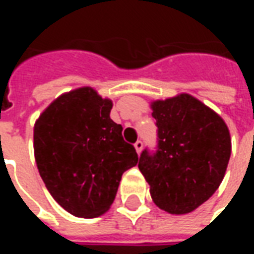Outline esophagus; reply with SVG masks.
I'll use <instances>...</instances> for the list:
<instances>
[{"label":"esophagus","mask_w":254,"mask_h":254,"mask_svg":"<svg viewBox=\"0 0 254 254\" xmlns=\"http://www.w3.org/2000/svg\"><path fill=\"white\" fill-rule=\"evenodd\" d=\"M143 147H144L143 141H140V140L134 143V148H136V152H137V154H140V152L143 151Z\"/></svg>","instance_id":"esophagus-1"}]
</instances>
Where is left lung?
<instances>
[{"label": "left lung", "mask_w": 254, "mask_h": 254, "mask_svg": "<svg viewBox=\"0 0 254 254\" xmlns=\"http://www.w3.org/2000/svg\"><path fill=\"white\" fill-rule=\"evenodd\" d=\"M158 151H144L138 169L152 201L166 212L185 215L216 191L231 155L230 130L218 113L189 94L151 102Z\"/></svg>", "instance_id": "1"}]
</instances>
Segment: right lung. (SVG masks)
<instances>
[{
  "label": "right lung",
  "instance_id": "right-lung-1",
  "mask_svg": "<svg viewBox=\"0 0 254 254\" xmlns=\"http://www.w3.org/2000/svg\"><path fill=\"white\" fill-rule=\"evenodd\" d=\"M113 100L92 87L60 95L34 125V155L53 198L73 216L98 218L110 209L122 174L138 156L110 118Z\"/></svg>",
  "mask_w": 254,
  "mask_h": 254
}]
</instances>
